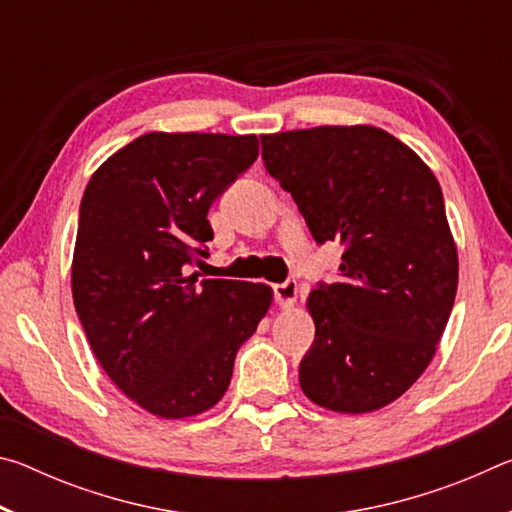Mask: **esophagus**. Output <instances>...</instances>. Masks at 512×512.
<instances>
[{
	"mask_svg": "<svg viewBox=\"0 0 512 512\" xmlns=\"http://www.w3.org/2000/svg\"><path fill=\"white\" fill-rule=\"evenodd\" d=\"M273 296H275L277 305H280L282 309L293 307V302H296V298H298V284H296V280H287V282H282V284H275Z\"/></svg>",
	"mask_w": 512,
	"mask_h": 512,
	"instance_id": "esophagus-1",
	"label": "esophagus"
}]
</instances>
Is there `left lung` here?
Listing matches in <instances>:
<instances>
[{"label":"left lung","mask_w":512,"mask_h":512,"mask_svg":"<svg viewBox=\"0 0 512 512\" xmlns=\"http://www.w3.org/2000/svg\"><path fill=\"white\" fill-rule=\"evenodd\" d=\"M262 158L316 244L343 246L339 280L307 298L316 339L302 393L336 413L377 411L418 381L454 307L458 255L438 180L375 126L262 135Z\"/></svg>","instance_id":"8db88e82"}]
</instances>
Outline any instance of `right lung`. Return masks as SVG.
Segmentation results:
<instances>
[{
  "label": "right lung",
  "instance_id": "1",
  "mask_svg": "<svg viewBox=\"0 0 512 512\" xmlns=\"http://www.w3.org/2000/svg\"><path fill=\"white\" fill-rule=\"evenodd\" d=\"M257 155L255 135L146 133L110 155L83 192L76 314L106 375L158 418L212 409L271 307L266 284L189 275L214 237L212 203Z\"/></svg>",
  "mask_w": 512,
  "mask_h": 512
}]
</instances>
